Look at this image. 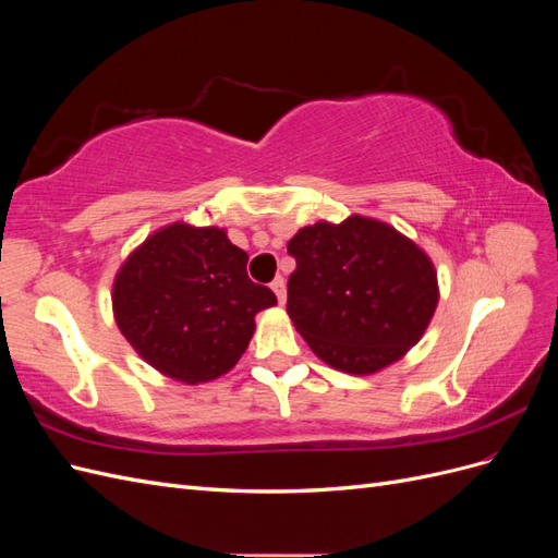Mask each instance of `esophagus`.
I'll return each instance as SVG.
<instances>
[{
  "label": "esophagus",
  "mask_w": 558,
  "mask_h": 558,
  "mask_svg": "<svg viewBox=\"0 0 558 558\" xmlns=\"http://www.w3.org/2000/svg\"><path fill=\"white\" fill-rule=\"evenodd\" d=\"M269 286H272V291H275V295L279 300V305H283V302H286V281H283V277H277Z\"/></svg>",
  "instance_id": "1"
}]
</instances>
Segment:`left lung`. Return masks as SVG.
I'll return each instance as SVG.
<instances>
[{
  "instance_id": "1",
  "label": "left lung",
  "mask_w": 558,
  "mask_h": 558,
  "mask_svg": "<svg viewBox=\"0 0 558 558\" xmlns=\"http://www.w3.org/2000/svg\"><path fill=\"white\" fill-rule=\"evenodd\" d=\"M286 312L312 351L349 375H369L418 342L437 307L433 263L391 226L351 216L302 228Z\"/></svg>"
}]
</instances>
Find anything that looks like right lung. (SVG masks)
<instances>
[{"label":"right lung","instance_id":"add662e5","mask_svg":"<svg viewBox=\"0 0 558 558\" xmlns=\"http://www.w3.org/2000/svg\"><path fill=\"white\" fill-rule=\"evenodd\" d=\"M246 251L223 230L174 223L132 253L113 283L125 340L162 375L199 384L226 375L277 295L251 281Z\"/></svg>","mask_w":558,"mask_h":558}]
</instances>
